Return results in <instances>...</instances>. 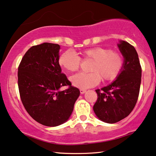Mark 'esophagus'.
Instances as JSON below:
<instances>
[{"instance_id": "1", "label": "esophagus", "mask_w": 156, "mask_h": 156, "mask_svg": "<svg viewBox=\"0 0 156 156\" xmlns=\"http://www.w3.org/2000/svg\"><path fill=\"white\" fill-rule=\"evenodd\" d=\"M86 92V90L84 89H80V94H84V93Z\"/></svg>"}]
</instances>
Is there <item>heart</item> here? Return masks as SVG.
I'll return each instance as SVG.
<instances>
[{
	"label": "heart",
	"mask_w": 156,
	"mask_h": 156,
	"mask_svg": "<svg viewBox=\"0 0 156 156\" xmlns=\"http://www.w3.org/2000/svg\"><path fill=\"white\" fill-rule=\"evenodd\" d=\"M84 60H92L90 73H79L72 76L71 83L79 88L94 87L101 80L111 81L115 79L124 66V58L120 52L109 48L95 47L86 49L81 52ZM81 58L71 50L65 51L59 56V64L69 72H76L80 68Z\"/></svg>",
	"instance_id": "1"
}]
</instances>
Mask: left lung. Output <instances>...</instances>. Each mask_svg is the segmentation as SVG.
<instances>
[{"label":"left lung","instance_id":"left-lung-1","mask_svg":"<svg viewBox=\"0 0 156 156\" xmlns=\"http://www.w3.org/2000/svg\"><path fill=\"white\" fill-rule=\"evenodd\" d=\"M125 58L124 66L114 82L96 90L97 99L93 110L102 121L115 123L126 118L137 101L141 80V67L134 46L126 41L118 44Z\"/></svg>","mask_w":156,"mask_h":156}]
</instances>
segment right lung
<instances>
[{
	"mask_svg": "<svg viewBox=\"0 0 156 156\" xmlns=\"http://www.w3.org/2000/svg\"><path fill=\"white\" fill-rule=\"evenodd\" d=\"M58 44L44 43L32 46L18 67L20 99L27 113L41 124L55 127L66 121L80 94L59 64ZM62 86H68L63 91Z\"/></svg>",
	"mask_w": 156,
	"mask_h": 156,
	"instance_id": "add662e5",
	"label": "right lung"
}]
</instances>
